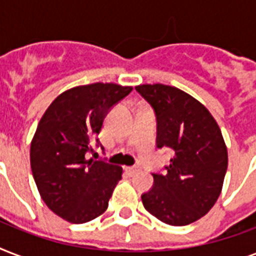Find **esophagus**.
Wrapping results in <instances>:
<instances>
[{
    "label": "esophagus",
    "mask_w": 256,
    "mask_h": 256,
    "mask_svg": "<svg viewBox=\"0 0 256 256\" xmlns=\"http://www.w3.org/2000/svg\"><path fill=\"white\" fill-rule=\"evenodd\" d=\"M124 171H126L128 174L134 175L136 172H138V171H140V168H138V166H128V168H124Z\"/></svg>",
    "instance_id": "esophagus-1"
}]
</instances>
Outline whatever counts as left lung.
<instances>
[{
    "mask_svg": "<svg viewBox=\"0 0 256 256\" xmlns=\"http://www.w3.org/2000/svg\"><path fill=\"white\" fill-rule=\"evenodd\" d=\"M156 116V148H171L166 172L152 174L144 208L160 222L186 226L211 210L227 171V148L216 120L194 96L174 86H136Z\"/></svg>",
    "mask_w": 256,
    "mask_h": 256,
    "instance_id": "obj_1",
    "label": "left lung"
}]
</instances>
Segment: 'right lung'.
I'll return each instance as SVG.
<instances>
[{
    "mask_svg": "<svg viewBox=\"0 0 256 256\" xmlns=\"http://www.w3.org/2000/svg\"><path fill=\"white\" fill-rule=\"evenodd\" d=\"M132 86L96 82L76 86L46 108L30 146V166L41 198L70 223H86L106 211L122 168L88 160L108 110Z\"/></svg>",
    "mask_w": 256,
    "mask_h": 256,
    "instance_id": "1",
    "label": "right lung"
}]
</instances>
